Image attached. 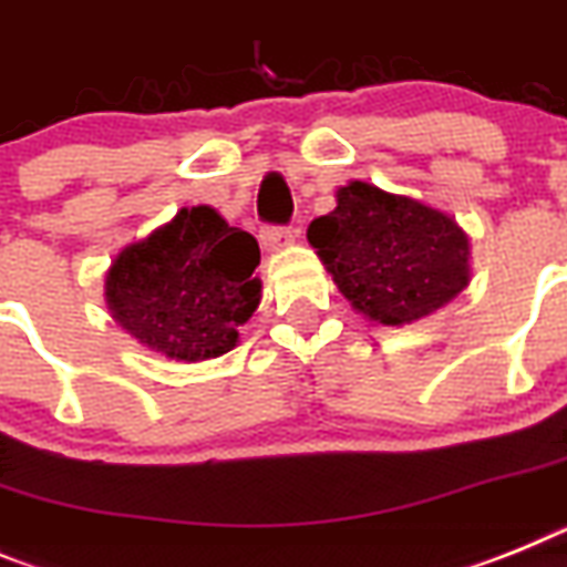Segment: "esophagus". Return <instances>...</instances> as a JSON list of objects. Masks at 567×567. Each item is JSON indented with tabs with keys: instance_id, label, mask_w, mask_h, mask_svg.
<instances>
[{
	"instance_id": "1",
	"label": "esophagus",
	"mask_w": 567,
	"mask_h": 567,
	"mask_svg": "<svg viewBox=\"0 0 567 567\" xmlns=\"http://www.w3.org/2000/svg\"><path fill=\"white\" fill-rule=\"evenodd\" d=\"M260 244H264V251H280L287 249V246H292V235H289L287 229H264L260 231Z\"/></svg>"
}]
</instances>
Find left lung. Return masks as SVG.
<instances>
[{
    "label": "left lung",
    "mask_w": 567,
    "mask_h": 567,
    "mask_svg": "<svg viewBox=\"0 0 567 567\" xmlns=\"http://www.w3.org/2000/svg\"><path fill=\"white\" fill-rule=\"evenodd\" d=\"M307 240L350 307L381 327L422 321L471 284V235L456 217L375 183L338 188Z\"/></svg>",
    "instance_id": "8db88e82"
}]
</instances>
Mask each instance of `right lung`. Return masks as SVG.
Segmentation results:
<instances>
[{
	"instance_id": "add662e5",
	"label": "right lung",
	"mask_w": 567,
	"mask_h": 567,
	"mask_svg": "<svg viewBox=\"0 0 567 567\" xmlns=\"http://www.w3.org/2000/svg\"><path fill=\"white\" fill-rule=\"evenodd\" d=\"M258 240L212 206H183L168 224L111 260L105 303L140 347L174 364L235 350L260 303Z\"/></svg>"
}]
</instances>
